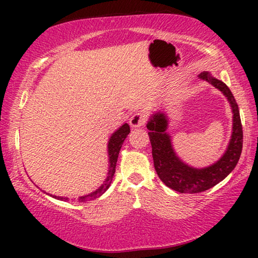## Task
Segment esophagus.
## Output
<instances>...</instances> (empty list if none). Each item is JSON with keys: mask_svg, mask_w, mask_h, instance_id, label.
<instances>
[{"mask_svg": "<svg viewBox=\"0 0 258 258\" xmlns=\"http://www.w3.org/2000/svg\"><path fill=\"white\" fill-rule=\"evenodd\" d=\"M146 118H147V117H146V115L143 112L134 113V115L131 117V119H130V125L132 126L133 128L141 127V126L145 125Z\"/></svg>", "mask_w": 258, "mask_h": 258, "instance_id": "1", "label": "esophagus"}]
</instances>
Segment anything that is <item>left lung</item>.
<instances>
[{"label":"left lung","mask_w":258,"mask_h":258,"mask_svg":"<svg viewBox=\"0 0 258 258\" xmlns=\"http://www.w3.org/2000/svg\"><path fill=\"white\" fill-rule=\"evenodd\" d=\"M198 77L220 90L232 109V134L228 148L220 159L207 167H192L174 151L171 135L166 132L168 128V117L165 112H154L147 124L156 172L166 186L181 194L204 192L223 181L238 164L242 150V125L232 92L223 82L217 80L209 72H203Z\"/></svg>","instance_id":"1"}]
</instances>
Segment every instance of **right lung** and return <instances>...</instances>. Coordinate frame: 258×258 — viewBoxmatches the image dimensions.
<instances>
[{
  "label": "right lung",
  "instance_id": "add662e5",
  "mask_svg": "<svg viewBox=\"0 0 258 258\" xmlns=\"http://www.w3.org/2000/svg\"><path fill=\"white\" fill-rule=\"evenodd\" d=\"M130 131L131 130H130L128 124L125 123L110 135V138H109V141H108L109 167H108L106 180L103 181L102 184L100 185V187H98L95 191L91 192V194H89V195H84V196H81V197H78L77 202L86 203V202H89V200H93L95 198H99L100 196H102L104 192L108 190V187L111 184L113 174H115V172H116V163H117V159H118L120 148H121V146H123V142L125 141L126 137L130 134ZM50 196L58 200H62V202H69V200H71L67 197H60V196H52V195H50Z\"/></svg>",
  "mask_w": 258,
  "mask_h": 258
}]
</instances>
